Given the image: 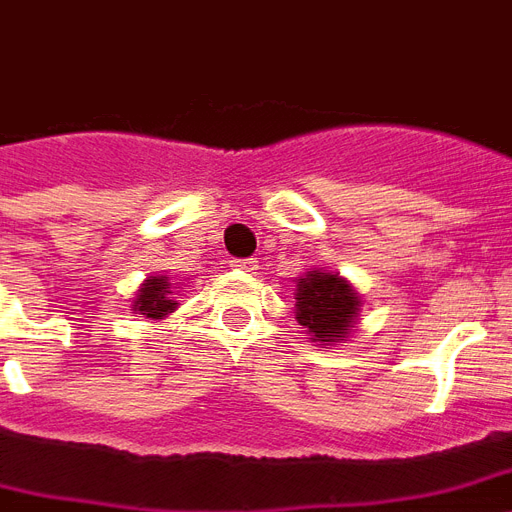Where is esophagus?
I'll return each mask as SVG.
<instances>
[{"mask_svg": "<svg viewBox=\"0 0 512 512\" xmlns=\"http://www.w3.org/2000/svg\"><path fill=\"white\" fill-rule=\"evenodd\" d=\"M233 265L236 268H241V271H247V273H255L260 265H257V257H244V260H233Z\"/></svg>", "mask_w": 512, "mask_h": 512, "instance_id": "1", "label": "esophagus"}]
</instances>
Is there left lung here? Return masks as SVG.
<instances>
[{"label":"left lung","instance_id":"8db88e82","mask_svg":"<svg viewBox=\"0 0 512 512\" xmlns=\"http://www.w3.org/2000/svg\"><path fill=\"white\" fill-rule=\"evenodd\" d=\"M295 300L297 321L308 329L313 342L324 345L348 335L358 316V295L335 273L311 271L305 279H297Z\"/></svg>","mask_w":512,"mask_h":512}]
</instances>
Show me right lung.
<instances>
[{"mask_svg": "<svg viewBox=\"0 0 512 512\" xmlns=\"http://www.w3.org/2000/svg\"><path fill=\"white\" fill-rule=\"evenodd\" d=\"M170 281L159 279V276H151V279L138 289V300H135V311H140L148 319H162L167 313L175 311V300H172Z\"/></svg>", "mask_w": 512, "mask_h": 512, "instance_id": "add662e5", "label": "right lung"}]
</instances>
